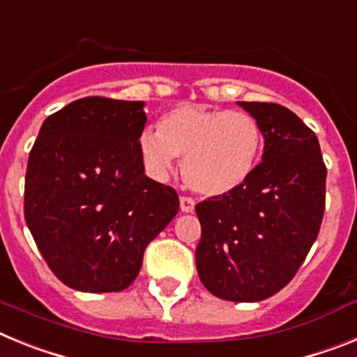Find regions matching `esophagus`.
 <instances>
[{
  "label": "esophagus",
  "mask_w": 357,
  "mask_h": 357,
  "mask_svg": "<svg viewBox=\"0 0 357 357\" xmlns=\"http://www.w3.org/2000/svg\"><path fill=\"white\" fill-rule=\"evenodd\" d=\"M181 211L182 213H193L195 211V200L189 197H181Z\"/></svg>",
  "instance_id": "esophagus-1"
}]
</instances>
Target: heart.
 Instances as JSON below:
<instances>
[{"mask_svg": "<svg viewBox=\"0 0 357 357\" xmlns=\"http://www.w3.org/2000/svg\"><path fill=\"white\" fill-rule=\"evenodd\" d=\"M263 132L254 116L241 110L182 103L159 119V130L144 128L139 153L148 172L164 181L176 157L191 189L222 197L241 188L257 168Z\"/></svg>", "mask_w": 357, "mask_h": 357, "instance_id": "obj_1", "label": "heart"}]
</instances>
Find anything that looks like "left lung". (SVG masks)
I'll list each match as a JSON object with an SVG mask.
<instances>
[{
	"mask_svg": "<svg viewBox=\"0 0 357 357\" xmlns=\"http://www.w3.org/2000/svg\"><path fill=\"white\" fill-rule=\"evenodd\" d=\"M264 137L263 159L239 189L197 204L198 277L218 298L259 302L295 277L326 209L318 137L277 103L238 102Z\"/></svg>",
	"mask_w": 357,
	"mask_h": 357,
	"instance_id": "1",
	"label": "left lung"
}]
</instances>
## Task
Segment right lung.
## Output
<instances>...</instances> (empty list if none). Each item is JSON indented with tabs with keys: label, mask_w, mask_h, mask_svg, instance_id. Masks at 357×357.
I'll return each mask as SVG.
<instances>
[{
	"label": "right lung",
	"mask_w": 357,
	"mask_h": 357,
	"mask_svg": "<svg viewBox=\"0 0 357 357\" xmlns=\"http://www.w3.org/2000/svg\"><path fill=\"white\" fill-rule=\"evenodd\" d=\"M143 102L80 98L44 119L28 157L24 220L52 272L78 291H123L178 195L144 175Z\"/></svg>",
	"instance_id": "1"
}]
</instances>
